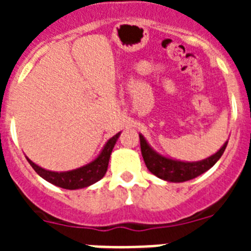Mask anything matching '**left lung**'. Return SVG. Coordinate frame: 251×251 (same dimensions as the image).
I'll use <instances>...</instances> for the list:
<instances>
[{"instance_id":"obj_1","label":"left lung","mask_w":251,"mask_h":251,"mask_svg":"<svg viewBox=\"0 0 251 251\" xmlns=\"http://www.w3.org/2000/svg\"><path fill=\"white\" fill-rule=\"evenodd\" d=\"M139 141H141L142 156H143L148 170L154 176L166 179V181H170V182H185V181H188V179H192L202 175L203 172L210 170L219 161V158L223 156L226 146H227V142H226L225 145L215 154L200 162H181L166 158V157L154 152L148 146L145 137L142 134H139Z\"/></svg>"}]
</instances>
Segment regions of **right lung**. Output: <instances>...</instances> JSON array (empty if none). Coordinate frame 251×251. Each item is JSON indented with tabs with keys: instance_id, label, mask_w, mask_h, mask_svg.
I'll list each match as a JSON object with an SVG mask.
<instances>
[{
	"instance_id": "add662e5",
	"label": "right lung",
	"mask_w": 251,
	"mask_h": 251,
	"mask_svg": "<svg viewBox=\"0 0 251 251\" xmlns=\"http://www.w3.org/2000/svg\"><path fill=\"white\" fill-rule=\"evenodd\" d=\"M118 137L119 133H117L114 137H112L109 141L106 142V145L104 146L100 154L92 163L76 168V170L68 171V172H52V171L44 170V168L35 165L34 162L30 161L28 158L27 161L31 167L34 168L40 176L46 179L48 182L57 186V187L66 188V190H77V188L88 187L93 183L98 182L99 179L104 177L106 170H108L110 153H112L113 147H114Z\"/></svg>"
}]
</instances>
